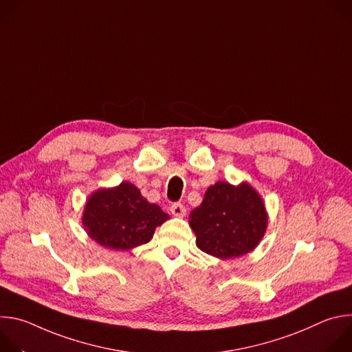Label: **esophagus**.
Instances as JSON below:
<instances>
[{"label": "esophagus", "instance_id": "1", "mask_svg": "<svg viewBox=\"0 0 352 352\" xmlns=\"http://www.w3.org/2000/svg\"><path fill=\"white\" fill-rule=\"evenodd\" d=\"M170 210H171V213L174 214V216H177V217H184L185 216V206L182 205V204H173L171 205V208H170Z\"/></svg>", "mask_w": 352, "mask_h": 352}]
</instances>
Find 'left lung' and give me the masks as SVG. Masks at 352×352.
<instances>
[{"instance_id": "obj_1", "label": "left lung", "mask_w": 352, "mask_h": 352, "mask_svg": "<svg viewBox=\"0 0 352 352\" xmlns=\"http://www.w3.org/2000/svg\"><path fill=\"white\" fill-rule=\"evenodd\" d=\"M267 221L262 196L246 181L239 185L223 181L210 185L204 202L189 214L197 248L219 259L252 252L265 236Z\"/></svg>"}]
</instances>
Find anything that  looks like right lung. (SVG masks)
Wrapping results in <instances>:
<instances>
[{
    "mask_svg": "<svg viewBox=\"0 0 352 352\" xmlns=\"http://www.w3.org/2000/svg\"><path fill=\"white\" fill-rule=\"evenodd\" d=\"M168 219L159 205L147 202L133 184L122 181L114 188H100L89 196L82 226L98 245L128 250L147 243L156 227Z\"/></svg>",
    "mask_w": 352,
    "mask_h": 352,
    "instance_id": "1",
    "label": "right lung"
}]
</instances>
